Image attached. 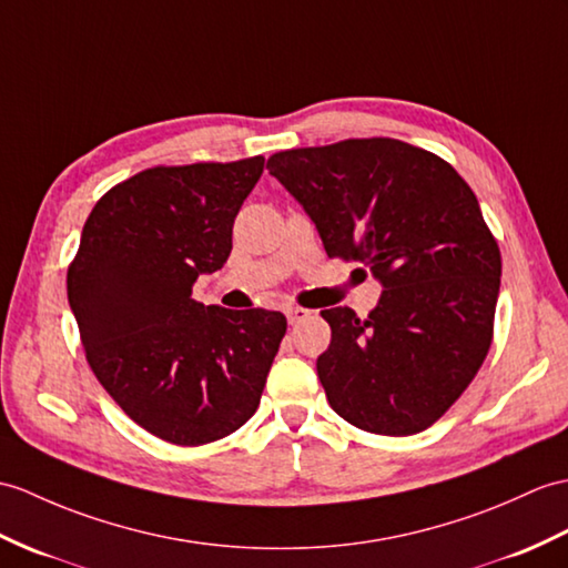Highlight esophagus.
Instances as JSON below:
<instances>
[{
    "label": "esophagus",
    "mask_w": 568,
    "mask_h": 568,
    "mask_svg": "<svg viewBox=\"0 0 568 568\" xmlns=\"http://www.w3.org/2000/svg\"><path fill=\"white\" fill-rule=\"evenodd\" d=\"M287 322L290 324H300V322H305V320H310V316H312V312L310 310H305V307H287Z\"/></svg>",
    "instance_id": "34e87169"
}]
</instances>
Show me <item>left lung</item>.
Listing matches in <instances>:
<instances>
[{
    "mask_svg": "<svg viewBox=\"0 0 568 568\" xmlns=\"http://www.w3.org/2000/svg\"><path fill=\"white\" fill-rule=\"evenodd\" d=\"M266 169L307 210L328 258L363 263L385 285L365 320L322 312L328 404L361 430H426L494 338L500 252L477 195L438 154L392 138L275 152Z\"/></svg>",
    "mask_w": 568,
    "mask_h": 568,
    "instance_id": "obj_1",
    "label": "left lung"
}]
</instances>
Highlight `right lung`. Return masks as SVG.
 Segmentation results:
<instances>
[{
    "label": "right lung",
    "instance_id": "add662e5",
    "mask_svg": "<svg viewBox=\"0 0 568 568\" xmlns=\"http://www.w3.org/2000/svg\"><path fill=\"white\" fill-rule=\"evenodd\" d=\"M263 156L152 166L105 191L68 268L87 361L113 402L156 438L205 445L254 416L285 336L281 312L191 297L224 266Z\"/></svg>",
    "mask_w": 568,
    "mask_h": 568
}]
</instances>
